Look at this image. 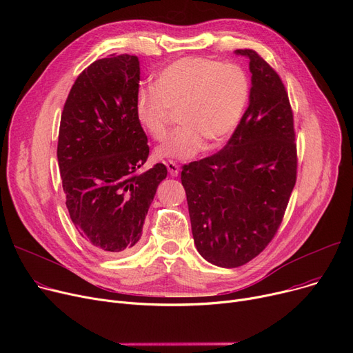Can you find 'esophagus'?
Masks as SVG:
<instances>
[{
  "label": "esophagus",
  "instance_id": "obj_1",
  "mask_svg": "<svg viewBox=\"0 0 353 353\" xmlns=\"http://www.w3.org/2000/svg\"><path fill=\"white\" fill-rule=\"evenodd\" d=\"M165 167H167V170H169V173H170V176H177L179 174V165H177V163L176 161H173V160H169V161H165Z\"/></svg>",
  "mask_w": 353,
  "mask_h": 353
}]
</instances>
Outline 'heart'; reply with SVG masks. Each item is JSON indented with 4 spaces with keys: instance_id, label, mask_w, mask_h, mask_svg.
Instances as JSON below:
<instances>
[{
    "instance_id": "1",
    "label": "heart",
    "mask_w": 353,
    "mask_h": 353,
    "mask_svg": "<svg viewBox=\"0 0 353 353\" xmlns=\"http://www.w3.org/2000/svg\"><path fill=\"white\" fill-rule=\"evenodd\" d=\"M250 97V80L239 64L205 57H184L165 65L154 80V90H141L136 116L153 140L169 134L173 113L181 127L160 145L159 159L186 160L205 141L209 147L226 141L242 119Z\"/></svg>"
}]
</instances>
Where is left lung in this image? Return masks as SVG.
Instances as JSON below:
<instances>
[{
	"mask_svg": "<svg viewBox=\"0 0 353 353\" xmlns=\"http://www.w3.org/2000/svg\"><path fill=\"white\" fill-rule=\"evenodd\" d=\"M249 107L228 144L183 165L197 252L220 268L243 266L279 229L298 173L293 111L277 74L254 50Z\"/></svg>",
	"mask_w": 353,
	"mask_h": 353,
	"instance_id": "obj_1",
	"label": "left lung"
}]
</instances>
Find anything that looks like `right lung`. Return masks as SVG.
Returning a JSON list of instances; mask_svg holds the SVG:
<instances>
[{
  "instance_id": "1",
  "label": "right lung",
  "mask_w": 353,
  "mask_h": 353,
  "mask_svg": "<svg viewBox=\"0 0 353 353\" xmlns=\"http://www.w3.org/2000/svg\"><path fill=\"white\" fill-rule=\"evenodd\" d=\"M137 55L111 54L90 64L72 84L60 121L57 159L65 205L87 242L108 254L133 250L163 163L140 173L147 136L136 116Z\"/></svg>"
}]
</instances>
